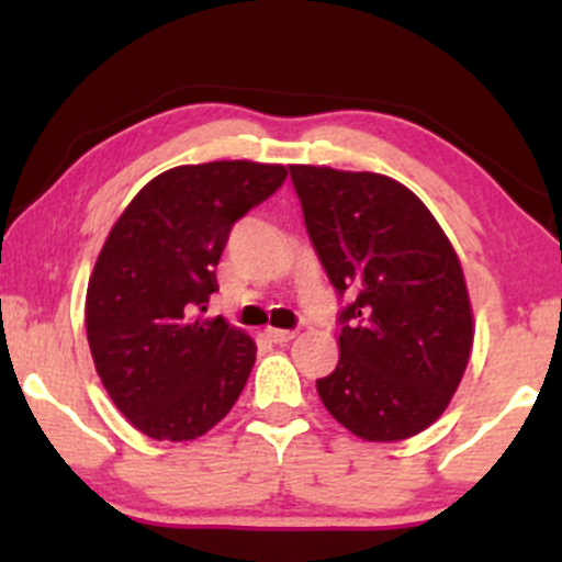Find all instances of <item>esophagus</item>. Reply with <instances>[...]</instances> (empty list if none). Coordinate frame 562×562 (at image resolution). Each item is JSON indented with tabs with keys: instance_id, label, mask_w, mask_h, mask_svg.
Returning a JSON list of instances; mask_svg holds the SVG:
<instances>
[{
	"instance_id": "1",
	"label": "esophagus",
	"mask_w": 562,
	"mask_h": 562,
	"mask_svg": "<svg viewBox=\"0 0 562 562\" xmlns=\"http://www.w3.org/2000/svg\"><path fill=\"white\" fill-rule=\"evenodd\" d=\"M267 338L272 340V344H290V340L295 338V333L293 330H277V327H269L267 330Z\"/></svg>"
}]
</instances>
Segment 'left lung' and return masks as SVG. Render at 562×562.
Returning <instances> with one entry per match:
<instances>
[{
	"label": "left lung",
	"mask_w": 562,
	"mask_h": 562,
	"mask_svg": "<svg viewBox=\"0 0 562 562\" xmlns=\"http://www.w3.org/2000/svg\"><path fill=\"white\" fill-rule=\"evenodd\" d=\"M308 240L335 293L340 359L322 404L364 441H402L441 417L473 348L460 259L396 179L290 166Z\"/></svg>",
	"instance_id": "8db88e82"
}]
</instances>
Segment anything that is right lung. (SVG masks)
<instances>
[{
    "label": "right lung",
    "mask_w": 562,
    "mask_h": 562,
    "mask_svg": "<svg viewBox=\"0 0 562 562\" xmlns=\"http://www.w3.org/2000/svg\"><path fill=\"white\" fill-rule=\"evenodd\" d=\"M285 166L250 160L177 166L126 205L89 277L87 338L108 396L158 441L209 434L232 409L256 344L200 314L235 222L272 198Z\"/></svg>",
    "instance_id": "add662e5"
}]
</instances>
